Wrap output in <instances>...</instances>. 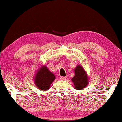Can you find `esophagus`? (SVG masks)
Returning <instances> with one entry per match:
<instances>
[{"label": "esophagus", "instance_id": "obj_1", "mask_svg": "<svg viewBox=\"0 0 122 122\" xmlns=\"http://www.w3.org/2000/svg\"><path fill=\"white\" fill-rule=\"evenodd\" d=\"M60 79H61V80H65L66 79V76H61Z\"/></svg>", "mask_w": 122, "mask_h": 122}]
</instances>
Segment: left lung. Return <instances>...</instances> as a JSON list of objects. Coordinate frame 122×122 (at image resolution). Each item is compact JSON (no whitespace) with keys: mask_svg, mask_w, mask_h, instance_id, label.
<instances>
[{"mask_svg":"<svg viewBox=\"0 0 122 122\" xmlns=\"http://www.w3.org/2000/svg\"><path fill=\"white\" fill-rule=\"evenodd\" d=\"M75 71V76L71 79L74 83L75 89L81 90L86 87L88 83V79L86 71L83 67L79 65L76 66Z\"/></svg>","mask_w":122,"mask_h":122,"instance_id":"1","label":"left lung"}]
</instances>
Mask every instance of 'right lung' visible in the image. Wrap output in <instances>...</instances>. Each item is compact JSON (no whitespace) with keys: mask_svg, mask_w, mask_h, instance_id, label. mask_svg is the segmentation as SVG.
Returning <instances> with one entry per match:
<instances>
[{"mask_svg":"<svg viewBox=\"0 0 122 122\" xmlns=\"http://www.w3.org/2000/svg\"><path fill=\"white\" fill-rule=\"evenodd\" d=\"M56 79L55 76L46 66H43L36 73L35 83L37 87L42 91L49 89L51 83Z\"/></svg>","mask_w":122,"mask_h":122,"instance_id":"add662e5","label":"right lung"}]
</instances>
